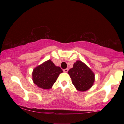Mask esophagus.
Wrapping results in <instances>:
<instances>
[{
    "mask_svg": "<svg viewBox=\"0 0 124 124\" xmlns=\"http://www.w3.org/2000/svg\"><path fill=\"white\" fill-rule=\"evenodd\" d=\"M63 71H64V72H68V69L66 68V69H64Z\"/></svg>",
    "mask_w": 124,
    "mask_h": 124,
    "instance_id": "34e87169",
    "label": "esophagus"
}]
</instances>
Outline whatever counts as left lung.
Returning a JSON list of instances; mask_svg holds the SVG:
<instances>
[{
  "label": "left lung",
  "instance_id": "obj_1",
  "mask_svg": "<svg viewBox=\"0 0 124 124\" xmlns=\"http://www.w3.org/2000/svg\"><path fill=\"white\" fill-rule=\"evenodd\" d=\"M72 79V84L79 91H85L90 89L95 81V74L84 62L77 60L73 67L68 72Z\"/></svg>",
  "mask_w": 124,
  "mask_h": 124
}]
</instances>
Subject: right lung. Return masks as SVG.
<instances>
[{
  "mask_svg": "<svg viewBox=\"0 0 124 124\" xmlns=\"http://www.w3.org/2000/svg\"><path fill=\"white\" fill-rule=\"evenodd\" d=\"M62 72L60 67H56L51 60H48L33 69V82L42 89H50Z\"/></svg>",
  "mask_w": 124,
  "mask_h": 124,
  "instance_id": "right-lung-1",
  "label": "right lung"
}]
</instances>
